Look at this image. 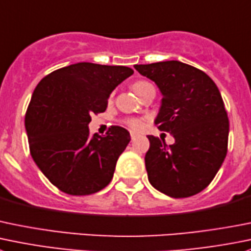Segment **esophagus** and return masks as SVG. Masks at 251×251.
Returning <instances> with one entry per match:
<instances>
[{
  "label": "esophagus",
  "mask_w": 251,
  "mask_h": 251,
  "mask_svg": "<svg viewBox=\"0 0 251 251\" xmlns=\"http://www.w3.org/2000/svg\"><path fill=\"white\" fill-rule=\"evenodd\" d=\"M136 133H133V132H131V141H133V140H136Z\"/></svg>",
  "instance_id": "1"
}]
</instances>
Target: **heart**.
Returning a JSON list of instances; mask_svg holds the SVG:
<instances>
[{"label": "heart", "instance_id": "obj_1", "mask_svg": "<svg viewBox=\"0 0 251 251\" xmlns=\"http://www.w3.org/2000/svg\"><path fill=\"white\" fill-rule=\"evenodd\" d=\"M151 87H153L152 84L148 83V82L146 81H137L132 84L133 92H135L138 97H140L146 89L151 88ZM127 125L130 126L131 128H133V130H140V128L142 127V123H141L140 120H137V119H131V120H128Z\"/></svg>", "mask_w": 251, "mask_h": 251}]
</instances>
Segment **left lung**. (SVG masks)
I'll use <instances>...</instances> for the list:
<instances>
[{
    "instance_id": "1",
    "label": "left lung",
    "mask_w": 251,
    "mask_h": 251,
    "mask_svg": "<svg viewBox=\"0 0 251 251\" xmlns=\"http://www.w3.org/2000/svg\"><path fill=\"white\" fill-rule=\"evenodd\" d=\"M135 69L159 88L163 98L154 124L175 140L167 146L147 136L148 180L170 198L196 195L212 181L227 154L229 121L220 91L205 72L180 61Z\"/></svg>"
}]
</instances>
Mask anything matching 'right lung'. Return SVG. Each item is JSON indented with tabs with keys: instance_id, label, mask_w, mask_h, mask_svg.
I'll return each mask as SVG.
<instances>
[{
	"instance_id": "1",
	"label": "right lung",
	"mask_w": 251,
	"mask_h": 251,
	"mask_svg": "<svg viewBox=\"0 0 251 251\" xmlns=\"http://www.w3.org/2000/svg\"><path fill=\"white\" fill-rule=\"evenodd\" d=\"M132 74L130 67L78 62L51 72L34 89L25 114L30 154L58 190L91 195L111 181L130 132L111 126L104 137L91 136L88 125Z\"/></svg>"
}]
</instances>
